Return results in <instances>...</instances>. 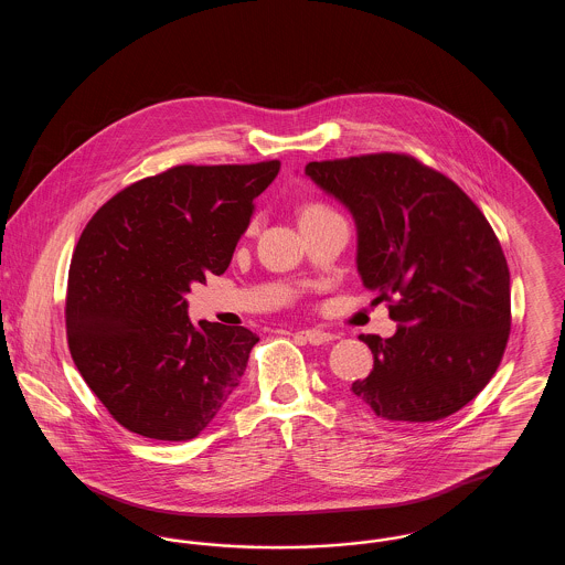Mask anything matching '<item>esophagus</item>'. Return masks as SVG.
I'll list each match as a JSON object with an SVG mask.
<instances>
[{
    "instance_id": "1",
    "label": "esophagus",
    "mask_w": 565,
    "mask_h": 565,
    "mask_svg": "<svg viewBox=\"0 0 565 565\" xmlns=\"http://www.w3.org/2000/svg\"><path fill=\"white\" fill-rule=\"evenodd\" d=\"M296 337H300L305 343L309 345H323V343H330L334 337L330 332H323V330H298L295 332Z\"/></svg>"
}]
</instances>
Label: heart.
I'll return each mask as SVG.
<instances>
[{
    "label": "heart",
    "mask_w": 565,
    "mask_h": 565,
    "mask_svg": "<svg viewBox=\"0 0 565 565\" xmlns=\"http://www.w3.org/2000/svg\"><path fill=\"white\" fill-rule=\"evenodd\" d=\"M322 210H328V207H323V205H320V203H311V205H307V207L302 210V214H311V212H322Z\"/></svg>",
    "instance_id": "b5f03b06"
}]
</instances>
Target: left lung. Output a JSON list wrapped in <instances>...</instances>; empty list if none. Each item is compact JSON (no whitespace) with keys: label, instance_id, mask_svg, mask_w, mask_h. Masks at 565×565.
Returning <instances> with one entry per match:
<instances>
[{"label":"left lung","instance_id":"left-lung-1","mask_svg":"<svg viewBox=\"0 0 565 565\" xmlns=\"http://www.w3.org/2000/svg\"><path fill=\"white\" fill-rule=\"evenodd\" d=\"M358 226V273L396 334H360L375 358L353 396L387 422L426 424L470 403L511 334V273L483 212L454 180L396 152L305 167Z\"/></svg>","mask_w":565,"mask_h":565}]
</instances>
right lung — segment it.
Instances as JSON below:
<instances>
[{"label":"right lung","mask_w":565,"mask_h":565,"mask_svg":"<svg viewBox=\"0 0 565 565\" xmlns=\"http://www.w3.org/2000/svg\"><path fill=\"white\" fill-rule=\"evenodd\" d=\"M279 161L178 164L114 194L82 231L67 277V343L109 415L190 440L239 387L258 337L189 320L192 284L228 269Z\"/></svg>","instance_id":"obj_1"}]
</instances>
